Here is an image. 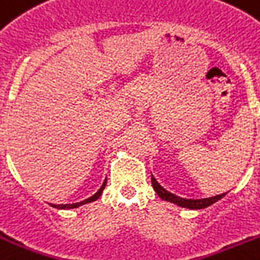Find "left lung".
Listing matches in <instances>:
<instances>
[{
    "instance_id": "obj_1",
    "label": "left lung",
    "mask_w": 260,
    "mask_h": 260,
    "mask_svg": "<svg viewBox=\"0 0 260 260\" xmlns=\"http://www.w3.org/2000/svg\"><path fill=\"white\" fill-rule=\"evenodd\" d=\"M152 185H153V189L158 197L164 201H168V202H172V204L177 205V206H181V208H186L191 209V210H201V209H205L213 205L214 202H217V200H221L224 194H221V196H217V197H211V198H204V200H186V198H181L172 194L171 191L165 190L162 186H161L158 182L156 181V178L152 176Z\"/></svg>"
}]
</instances>
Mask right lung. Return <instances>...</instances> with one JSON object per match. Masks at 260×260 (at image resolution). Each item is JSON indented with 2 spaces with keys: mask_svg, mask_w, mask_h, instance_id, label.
I'll use <instances>...</instances> for the list:
<instances>
[{
  "mask_svg": "<svg viewBox=\"0 0 260 260\" xmlns=\"http://www.w3.org/2000/svg\"><path fill=\"white\" fill-rule=\"evenodd\" d=\"M96 196V194H95ZM93 196V197H95ZM92 200H96V197L93 199V197L88 198V200L86 201H82V202H79V204H74V205H60V206H58V209H73V208H78V206H80V205H84V204H88V202H91Z\"/></svg>",
  "mask_w": 260,
  "mask_h": 260,
  "instance_id": "add662e5",
  "label": "right lung"
}]
</instances>
